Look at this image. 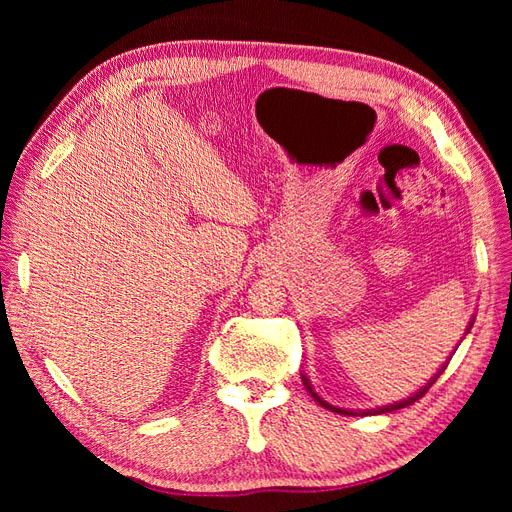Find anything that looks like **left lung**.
Returning <instances> with one entry per match:
<instances>
[{"label": "left lung", "instance_id": "1", "mask_svg": "<svg viewBox=\"0 0 512 512\" xmlns=\"http://www.w3.org/2000/svg\"><path fill=\"white\" fill-rule=\"evenodd\" d=\"M474 320H476V314H472V318H470V322H468V329H466V333H463V337H466L468 333H470V329H472V324H474ZM457 350V348H455ZM455 354V352H453ZM448 361H451V356H448L446 359V363H442L440 365V369L436 371V374H433L429 380H427V384L425 386H421V389H418L416 393H412L410 397H406V399H399V401H395V404H389V406H378V408H369V410H350V408H339V406H333V404H329V401H324L318 393H316V389L312 386V382H309V378L305 376V374H301V380H303V384H305V389H307V393L312 395L318 404L322 406V408H327V410H331V412H337V414H344V416H371V414H384V412H393V410H399V408H406V406H410V404H414L416 399H421L427 391H429V386L436 382L438 378H440V374L442 371L446 369V365H448Z\"/></svg>", "mask_w": 512, "mask_h": 512}]
</instances>
